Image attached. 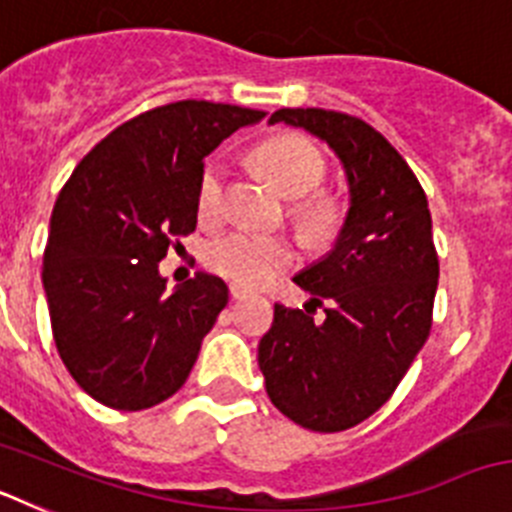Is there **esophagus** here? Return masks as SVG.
<instances>
[{"mask_svg":"<svg viewBox=\"0 0 512 512\" xmlns=\"http://www.w3.org/2000/svg\"><path fill=\"white\" fill-rule=\"evenodd\" d=\"M246 295H248L246 289L238 287V284H230V297H233V300H243Z\"/></svg>","mask_w":512,"mask_h":512,"instance_id":"1","label":"esophagus"}]
</instances>
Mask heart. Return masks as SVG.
Listing matches in <instances>:
<instances>
[{"label":"heart","mask_w":512,"mask_h":512,"mask_svg":"<svg viewBox=\"0 0 512 512\" xmlns=\"http://www.w3.org/2000/svg\"><path fill=\"white\" fill-rule=\"evenodd\" d=\"M259 166L277 189L287 197H304L297 202V223L310 233H325L336 223V205L328 194H310L325 182L328 164L320 148L305 135H277L253 151ZM225 179L228 171L220 161H210L197 187V215L202 223H217L225 212ZM207 269L243 289L264 287L279 271L295 264L292 243L277 235H261L251 230H230L205 248Z\"/></svg>","instance_id":"1"}]
</instances>
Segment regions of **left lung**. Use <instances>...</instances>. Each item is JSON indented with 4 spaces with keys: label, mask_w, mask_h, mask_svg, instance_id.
I'll list each match as a JSON object with an SVG mask.
<instances>
[{
    "label": "left lung",
    "mask_w": 512,
    "mask_h": 512,
    "mask_svg": "<svg viewBox=\"0 0 512 512\" xmlns=\"http://www.w3.org/2000/svg\"><path fill=\"white\" fill-rule=\"evenodd\" d=\"M274 122L325 140L341 158L351 207L336 248L297 274L305 310L274 305L259 343L266 395L318 433L354 428L390 400L431 336L438 253L431 210L405 158L361 117L297 107ZM323 306L326 318H314Z\"/></svg>",
    "instance_id": "1"
}]
</instances>
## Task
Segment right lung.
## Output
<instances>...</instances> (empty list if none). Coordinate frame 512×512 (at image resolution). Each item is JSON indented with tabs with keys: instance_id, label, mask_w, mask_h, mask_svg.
Here are the masks:
<instances>
[{
	"instance_id": "right-lung-1",
	"label": "right lung",
	"mask_w": 512,
	"mask_h": 512,
	"mask_svg": "<svg viewBox=\"0 0 512 512\" xmlns=\"http://www.w3.org/2000/svg\"><path fill=\"white\" fill-rule=\"evenodd\" d=\"M266 117L238 104L182 99L122 122L63 184L43 253L58 356L81 390L112 410L169 400L228 305L220 277L174 295L158 261L197 228L205 156Z\"/></svg>"
}]
</instances>
